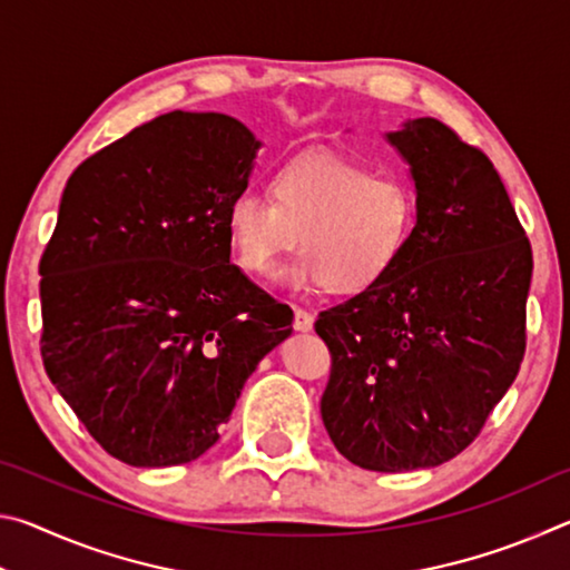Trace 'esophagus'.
<instances>
[{
	"label": "esophagus",
	"instance_id": "obj_1",
	"mask_svg": "<svg viewBox=\"0 0 570 570\" xmlns=\"http://www.w3.org/2000/svg\"><path fill=\"white\" fill-rule=\"evenodd\" d=\"M294 330L296 332H312L314 330V316L306 308H294Z\"/></svg>",
	"mask_w": 570,
	"mask_h": 570
}]
</instances>
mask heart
<instances>
[{
	"label": "heart",
	"mask_w": 570,
	"mask_h": 570,
	"mask_svg": "<svg viewBox=\"0 0 570 570\" xmlns=\"http://www.w3.org/2000/svg\"><path fill=\"white\" fill-rule=\"evenodd\" d=\"M414 220L417 206L402 180L330 153L284 163L272 176V200L246 190L226 210L230 248L244 272L272 276L298 240L302 254L282 282L344 296L370 292L397 268Z\"/></svg>",
	"instance_id": "b5f03b06"
}]
</instances>
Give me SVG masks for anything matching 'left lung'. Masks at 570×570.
Returning a JSON list of instances; mask_svg holds the SVG:
<instances>
[{
  "instance_id": "obj_1",
  "label": "left lung",
  "mask_w": 570,
  "mask_h": 570,
  "mask_svg": "<svg viewBox=\"0 0 570 570\" xmlns=\"http://www.w3.org/2000/svg\"><path fill=\"white\" fill-rule=\"evenodd\" d=\"M384 138L410 166L417 220L397 268L320 314L332 352L322 420L364 470L460 455L518 377L533 254L488 156L435 118Z\"/></svg>"
}]
</instances>
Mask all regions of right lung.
<instances>
[{
  "instance_id": "obj_1",
  "label": "right lung",
  "mask_w": 570,
  "mask_h": 570,
  "mask_svg": "<svg viewBox=\"0 0 570 570\" xmlns=\"http://www.w3.org/2000/svg\"><path fill=\"white\" fill-rule=\"evenodd\" d=\"M262 142L220 112L150 120L67 180L40 262L47 377L105 452L170 468L220 438L292 308L230 264Z\"/></svg>"
}]
</instances>
